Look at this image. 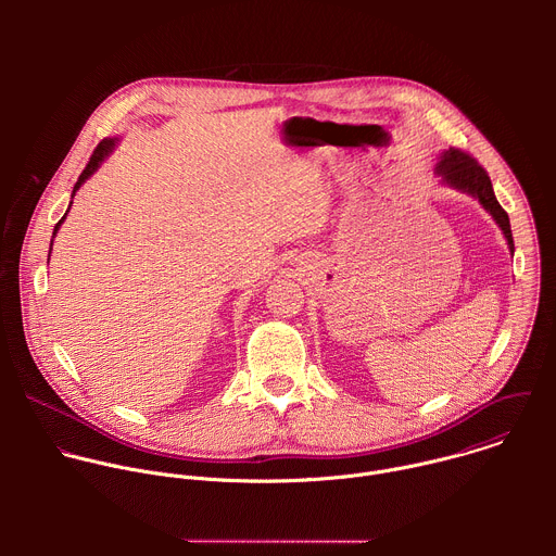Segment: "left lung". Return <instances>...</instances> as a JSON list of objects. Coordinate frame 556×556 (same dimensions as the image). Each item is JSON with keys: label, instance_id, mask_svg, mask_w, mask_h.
<instances>
[{"label": "left lung", "instance_id": "obj_1", "mask_svg": "<svg viewBox=\"0 0 556 556\" xmlns=\"http://www.w3.org/2000/svg\"><path fill=\"white\" fill-rule=\"evenodd\" d=\"M433 172L440 178V185L457 189V191L468 193L470 198L478 200L484 206V211L495 219V224L502 228L510 253H515L508 213L497 202L493 185H491V178L478 165V161H475V157H470L468 153L459 151V149H446V151H442L438 155V163H435Z\"/></svg>", "mask_w": 556, "mask_h": 556}]
</instances>
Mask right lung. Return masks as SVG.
<instances>
[{"mask_svg":"<svg viewBox=\"0 0 556 556\" xmlns=\"http://www.w3.org/2000/svg\"><path fill=\"white\" fill-rule=\"evenodd\" d=\"M116 144H118V138H105V140H101L99 142V147L94 149V153H92V157H90V163H88V167L84 169V174L78 176V180H76V185H74V189H72V198H74V193L81 189V185L88 180V178H92L94 174H97V169L101 167V163L105 161V157L116 149ZM70 206H72V202H70ZM70 206H67V211H70ZM67 211H65V215H67ZM65 215L56 222V226H54V232H52V237L56 235V230L61 228V224H63V219H65ZM50 251H52V247H50ZM50 260V257H48Z\"/></svg>","mask_w":556,"mask_h":556,"instance_id":"1","label":"right lung"}]
</instances>
